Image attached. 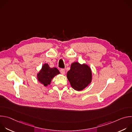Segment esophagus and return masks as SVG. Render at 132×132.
I'll return each instance as SVG.
<instances>
[{
  "instance_id": "34e87169",
  "label": "esophagus",
  "mask_w": 132,
  "mask_h": 132,
  "mask_svg": "<svg viewBox=\"0 0 132 132\" xmlns=\"http://www.w3.org/2000/svg\"><path fill=\"white\" fill-rule=\"evenodd\" d=\"M60 72H61V73L62 74V75H64L65 73V69H61V70H60Z\"/></svg>"
}]
</instances>
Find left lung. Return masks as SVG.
<instances>
[{
  "mask_svg": "<svg viewBox=\"0 0 132 132\" xmlns=\"http://www.w3.org/2000/svg\"><path fill=\"white\" fill-rule=\"evenodd\" d=\"M67 77L73 89L81 91L91 83L92 71L88 65L74 62L67 73Z\"/></svg>",
  "mask_w": 132,
  "mask_h": 132,
  "instance_id": "obj_1",
  "label": "left lung"
}]
</instances>
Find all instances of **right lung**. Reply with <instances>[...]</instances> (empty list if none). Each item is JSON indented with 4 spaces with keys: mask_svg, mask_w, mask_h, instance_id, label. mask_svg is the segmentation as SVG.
I'll return each instance as SVG.
<instances>
[{
    "mask_svg": "<svg viewBox=\"0 0 132 132\" xmlns=\"http://www.w3.org/2000/svg\"><path fill=\"white\" fill-rule=\"evenodd\" d=\"M60 72L56 67L51 68L47 64H44L40 71L37 74L38 81L43 84L44 86H47L51 84L52 79Z\"/></svg>",
    "mask_w": 132,
    "mask_h": 132,
    "instance_id": "obj_1",
    "label": "right lung"
}]
</instances>
